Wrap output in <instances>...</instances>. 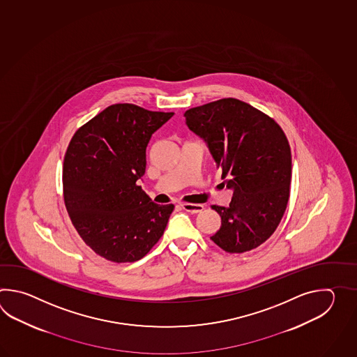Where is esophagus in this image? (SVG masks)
<instances>
[{
    "label": "esophagus",
    "mask_w": 357,
    "mask_h": 357,
    "mask_svg": "<svg viewBox=\"0 0 357 357\" xmlns=\"http://www.w3.org/2000/svg\"><path fill=\"white\" fill-rule=\"evenodd\" d=\"M181 208L183 211H186V212L192 213V214H195V213H200L203 209H204V206L202 204H190V203H185V204H181Z\"/></svg>",
    "instance_id": "1"
}]
</instances>
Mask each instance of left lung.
Masks as SVG:
<instances>
[{
    "instance_id": "obj_1",
    "label": "left lung",
    "mask_w": 357,
    "mask_h": 357,
    "mask_svg": "<svg viewBox=\"0 0 357 357\" xmlns=\"http://www.w3.org/2000/svg\"><path fill=\"white\" fill-rule=\"evenodd\" d=\"M183 116L222 168L223 186L232 190L229 206H212L222 223L211 238L227 252L258 248L278 227L289 203L287 137L269 116L238 99L190 108Z\"/></svg>"
}]
</instances>
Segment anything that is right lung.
<instances>
[{"label":"right lung","mask_w":357,"mask_h":357,"mask_svg":"<svg viewBox=\"0 0 357 357\" xmlns=\"http://www.w3.org/2000/svg\"><path fill=\"white\" fill-rule=\"evenodd\" d=\"M129 103L107 107L77 130L63 160V199L84 243L116 263L145 257L163 235L174 205L139 186L146 146L174 116Z\"/></svg>","instance_id":"1"}]
</instances>
